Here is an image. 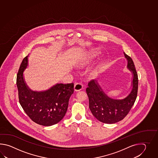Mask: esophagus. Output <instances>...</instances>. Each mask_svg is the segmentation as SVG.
Wrapping results in <instances>:
<instances>
[{
	"mask_svg": "<svg viewBox=\"0 0 158 158\" xmlns=\"http://www.w3.org/2000/svg\"><path fill=\"white\" fill-rule=\"evenodd\" d=\"M83 85L81 83H76L74 85V90L77 91L81 90L83 89Z\"/></svg>",
	"mask_w": 158,
	"mask_h": 158,
	"instance_id": "1",
	"label": "esophagus"
}]
</instances>
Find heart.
Listing matches in <instances>:
<instances>
[{
	"label": "heart",
	"mask_w": 158,
	"mask_h": 158,
	"mask_svg": "<svg viewBox=\"0 0 158 158\" xmlns=\"http://www.w3.org/2000/svg\"><path fill=\"white\" fill-rule=\"evenodd\" d=\"M98 49L91 50L89 51L85 55H83V56L81 57L80 59L78 61V64L81 66H84L88 63L89 60L94 57V55L98 52ZM101 71V66L99 65H97L95 66H93L90 68L87 71V75L88 77L90 79H95L98 77V75Z\"/></svg>",
	"instance_id": "b5f03b06"
}]
</instances>
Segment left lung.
Here are the masks:
<instances>
[{
    "mask_svg": "<svg viewBox=\"0 0 158 158\" xmlns=\"http://www.w3.org/2000/svg\"><path fill=\"white\" fill-rule=\"evenodd\" d=\"M124 54L128 61L127 68L132 75L131 89L127 94L122 98L115 97L97 80L90 81L86 90L92 114L103 123L114 124L122 120L129 112L137 98V73L131 57Z\"/></svg>",
    "mask_w": 158,
    "mask_h": 158,
    "instance_id": "8db88e82",
    "label": "left lung"
}]
</instances>
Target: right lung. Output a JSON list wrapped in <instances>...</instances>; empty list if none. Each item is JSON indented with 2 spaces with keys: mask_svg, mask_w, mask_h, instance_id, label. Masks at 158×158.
I'll use <instances>...</instances> for the list:
<instances>
[{
  "mask_svg": "<svg viewBox=\"0 0 158 158\" xmlns=\"http://www.w3.org/2000/svg\"><path fill=\"white\" fill-rule=\"evenodd\" d=\"M28 55L24 57L17 73L19 102L27 115L38 124L51 126L64 118L69 99L74 92V84H56L42 91L31 90L25 82L23 72L28 63Z\"/></svg>",
  "mask_w": 158,
  "mask_h": 158,
  "instance_id": "obj_1",
  "label": "right lung"
}]
</instances>
